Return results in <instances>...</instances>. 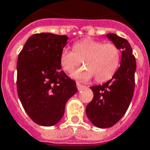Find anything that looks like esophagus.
Segmentation results:
<instances>
[{"instance_id": "obj_1", "label": "esophagus", "mask_w": 150, "mask_h": 150, "mask_svg": "<svg viewBox=\"0 0 150 150\" xmlns=\"http://www.w3.org/2000/svg\"><path fill=\"white\" fill-rule=\"evenodd\" d=\"M76 86H77V88H78L79 91L83 89L84 87H85V86H83V85H82V84H80V83H76Z\"/></svg>"}]
</instances>
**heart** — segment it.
Here are the masks:
<instances>
[{
  "mask_svg": "<svg viewBox=\"0 0 150 150\" xmlns=\"http://www.w3.org/2000/svg\"><path fill=\"white\" fill-rule=\"evenodd\" d=\"M73 49L64 47L61 51L59 63L64 71L71 74L82 65L72 76L79 81H87L95 77L96 82L103 83L115 75L121 60L120 50L114 44L83 39L74 44Z\"/></svg>",
  "mask_w": 150,
  "mask_h": 150,
  "instance_id": "1",
  "label": "heart"
}]
</instances>
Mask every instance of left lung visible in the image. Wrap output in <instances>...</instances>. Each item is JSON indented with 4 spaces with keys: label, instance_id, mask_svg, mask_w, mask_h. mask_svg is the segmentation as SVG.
I'll list each match as a JSON object with an SVG mask.
<instances>
[{
    "label": "left lung",
    "instance_id": "obj_1",
    "mask_svg": "<svg viewBox=\"0 0 150 150\" xmlns=\"http://www.w3.org/2000/svg\"><path fill=\"white\" fill-rule=\"evenodd\" d=\"M107 38L122 50L119 68L110 80L98 86H91L94 97L86 106V114L97 127L109 128L126 114L134 95L136 59L131 46L126 39L114 33Z\"/></svg>",
    "mask_w": 150,
    "mask_h": 150
}]
</instances>
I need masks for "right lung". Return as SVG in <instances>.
<instances>
[{
	"label": "right lung",
	"mask_w": 150,
	"mask_h": 150,
	"mask_svg": "<svg viewBox=\"0 0 150 150\" xmlns=\"http://www.w3.org/2000/svg\"><path fill=\"white\" fill-rule=\"evenodd\" d=\"M67 35L36 33L28 39L17 59L16 86L20 100L30 118L52 126L63 117L65 105L78 89L61 70L59 56Z\"/></svg>",
	"instance_id": "obj_1"
}]
</instances>
